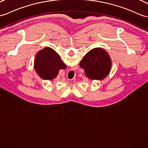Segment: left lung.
I'll return each instance as SVG.
<instances>
[{
	"instance_id": "obj_1",
	"label": "left lung",
	"mask_w": 148,
	"mask_h": 148,
	"mask_svg": "<svg viewBox=\"0 0 148 148\" xmlns=\"http://www.w3.org/2000/svg\"><path fill=\"white\" fill-rule=\"evenodd\" d=\"M79 65L89 79L101 80L109 74L112 62L105 50L95 48L86 54Z\"/></svg>"
}]
</instances>
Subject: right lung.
Wrapping results in <instances>:
<instances>
[{"label":"right lung","instance_id":"right-lung-1","mask_svg":"<svg viewBox=\"0 0 148 148\" xmlns=\"http://www.w3.org/2000/svg\"><path fill=\"white\" fill-rule=\"evenodd\" d=\"M35 71L44 79H53L60 69H65L66 65L56 51L50 47L39 51L35 59Z\"/></svg>","mask_w":148,"mask_h":148}]
</instances>
